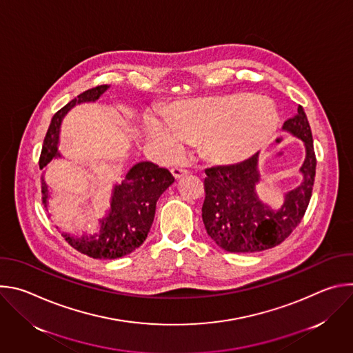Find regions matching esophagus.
<instances>
[{"instance_id": "1", "label": "esophagus", "mask_w": 353, "mask_h": 353, "mask_svg": "<svg viewBox=\"0 0 353 353\" xmlns=\"http://www.w3.org/2000/svg\"><path fill=\"white\" fill-rule=\"evenodd\" d=\"M170 172H172L174 179H180V177H183V176H185L188 173L185 169H179V168H173Z\"/></svg>"}]
</instances>
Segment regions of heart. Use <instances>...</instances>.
<instances>
[{"label": "heart", "instance_id": "heart-1", "mask_svg": "<svg viewBox=\"0 0 353 353\" xmlns=\"http://www.w3.org/2000/svg\"><path fill=\"white\" fill-rule=\"evenodd\" d=\"M279 124V114L267 99L237 94L185 100L169 117L150 114L145 130L165 158L181 154L185 142L198 141L199 152L218 163L243 161L263 149Z\"/></svg>", "mask_w": 353, "mask_h": 353}]
</instances>
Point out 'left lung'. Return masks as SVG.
Instances as JSON below:
<instances>
[{"label":"left lung","mask_w":353,"mask_h":353,"mask_svg":"<svg viewBox=\"0 0 353 353\" xmlns=\"http://www.w3.org/2000/svg\"><path fill=\"white\" fill-rule=\"evenodd\" d=\"M282 128L305 142L306 159L300 168L303 180L285 194L279 210H272L257 195L259 154L236 165L205 169L203 221L208 236L230 253H256L281 244L309 207L317 161L303 108L299 106L296 116L288 119Z\"/></svg>","instance_id":"1"}]
</instances>
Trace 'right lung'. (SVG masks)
<instances>
[{
    "label": "right lung",
    "instance_id": "right-lung-1",
    "mask_svg": "<svg viewBox=\"0 0 353 353\" xmlns=\"http://www.w3.org/2000/svg\"><path fill=\"white\" fill-rule=\"evenodd\" d=\"M108 88V85H99L82 92L54 114L43 142L39 159L40 170L53 158L61 157L59 152V135L67 112L75 105L96 102ZM173 181L174 177L168 169H162L152 162L137 163L127 172L123 183L114 185L110 210L100 221V230L82 237L63 233L65 241L79 253L99 260H114L132 253L145 241L155 218L158 199ZM41 194L43 204L47 208L48 188L43 176Z\"/></svg>",
    "mask_w": 353,
    "mask_h": 353
}]
</instances>
